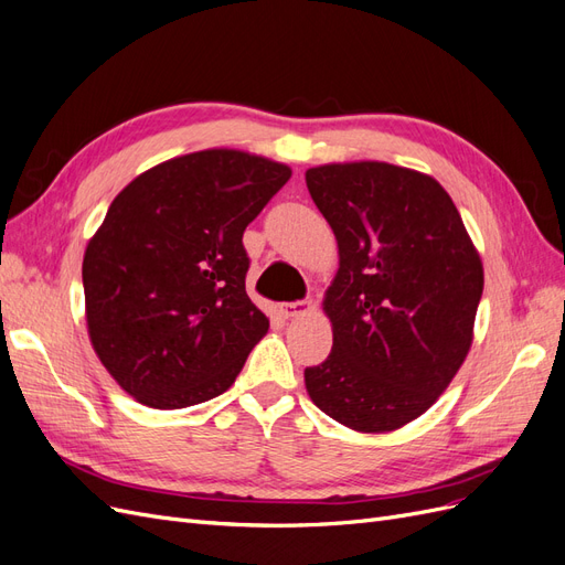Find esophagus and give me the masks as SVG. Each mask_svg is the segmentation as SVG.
I'll return each mask as SVG.
<instances>
[{
  "mask_svg": "<svg viewBox=\"0 0 565 565\" xmlns=\"http://www.w3.org/2000/svg\"><path fill=\"white\" fill-rule=\"evenodd\" d=\"M313 309V303L311 301H285V303H280V313L285 316V318H299V316H306Z\"/></svg>",
  "mask_w": 565,
  "mask_h": 565,
  "instance_id": "esophagus-1",
  "label": "esophagus"
}]
</instances>
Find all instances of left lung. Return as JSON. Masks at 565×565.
I'll return each instance as SVG.
<instances>
[{
	"label": "left lung",
	"instance_id": "1",
	"mask_svg": "<svg viewBox=\"0 0 565 565\" xmlns=\"http://www.w3.org/2000/svg\"><path fill=\"white\" fill-rule=\"evenodd\" d=\"M306 185L328 218L339 270L322 299L328 361L311 401L353 431L401 429L448 388L473 341L483 264L436 179L388 162L322 164Z\"/></svg>",
	"mask_w": 565,
	"mask_h": 565
}]
</instances>
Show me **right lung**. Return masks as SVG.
I'll list each match as a JSON object with an SVG mask.
<instances>
[{"label": "right lung", "instance_id": "obj_1", "mask_svg": "<svg viewBox=\"0 0 565 565\" xmlns=\"http://www.w3.org/2000/svg\"><path fill=\"white\" fill-rule=\"evenodd\" d=\"M292 169L212 148L136 177L84 252L89 339L131 398L179 409L224 393L268 318L247 297L243 233Z\"/></svg>", "mask_w": 565, "mask_h": 565}]
</instances>
